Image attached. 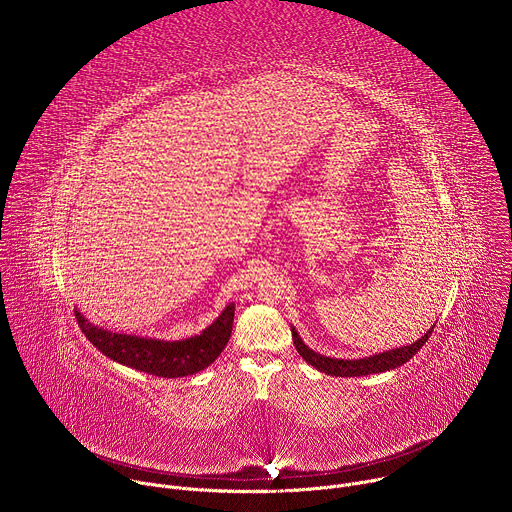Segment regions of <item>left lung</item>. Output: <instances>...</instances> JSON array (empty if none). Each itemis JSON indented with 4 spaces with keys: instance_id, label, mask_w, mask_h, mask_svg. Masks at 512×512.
Wrapping results in <instances>:
<instances>
[{
    "instance_id": "8db88e82",
    "label": "left lung",
    "mask_w": 512,
    "mask_h": 512,
    "mask_svg": "<svg viewBox=\"0 0 512 512\" xmlns=\"http://www.w3.org/2000/svg\"><path fill=\"white\" fill-rule=\"evenodd\" d=\"M431 332H433V326L417 342H413L409 346L393 348V350L379 352L373 356H364V358L344 360V358H330V356H324V354L312 350L310 346L304 344L298 330L291 326V338H294V344H296V350L300 352V356L308 364H312L314 369H318L320 373H326L330 377H364V375H377V373L393 371V369L401 367V364H405L409 358H413V354L427 342Z\"/></svg>"
}]
</instances>
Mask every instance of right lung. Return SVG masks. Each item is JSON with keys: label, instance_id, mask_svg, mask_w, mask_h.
Masks as SVG:
<instances>
[{"label": "right lung", "instance_id": "right-lung-1", "mask_svg": "<svg viewBox=\"0 0 512 512\" xmlns=\"http://www.w3.org/2000/svg\"><path fill=\"white\" fill-rule=\"evenodd\" d=\"M75 316L93 346L111 360L154 377L178 379L204 371L225 350L233 332L235 304H229L200 334L184 340L121 334L91 324L79 310H75Z\"/></svg>", "mask_w": 512, "mask_h": 512}]
</instances>
